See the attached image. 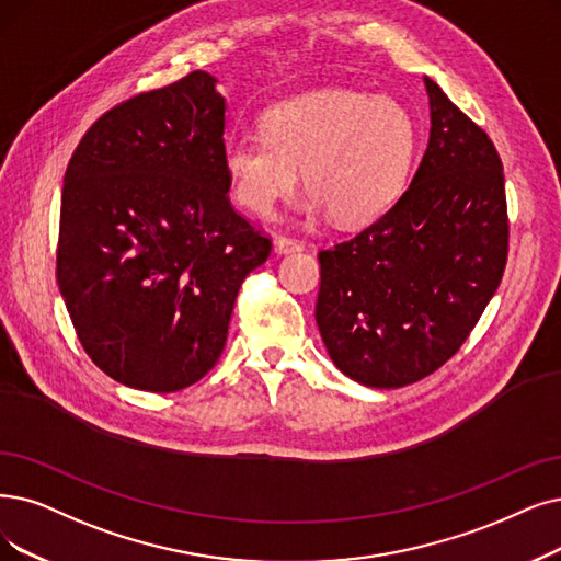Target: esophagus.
<instances>
[{"mask_svg":"<svg viewBox=\"0 0 561 561\" xmlns=\"http://www.w3.org/2000/svg\"><path fill=\"white\" fill-rule=\"evenodd\" d=\"M276 251H278L280 255H293V253L304 251V243H301L299 239H295V237L280 234V237H276Z\"/></svg>","mask_w":561,"mask_h":561,"instance_id":"1","label":"esophagus"}]
</instances>
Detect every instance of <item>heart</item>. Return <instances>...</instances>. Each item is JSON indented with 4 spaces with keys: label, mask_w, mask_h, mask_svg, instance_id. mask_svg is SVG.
I'll return each mask as SVG.
<instances>
[{
    "label": "heart",
    "mask_w": 561,
    "mask_h": 561,
    "mask_svg": "<svg viewBox=\"0 0 561 561\" xmlns=\"http://www.w3.org/2000/svg\"><path fill=\"white\" fill-rule=\"evenodd\" d=\"M414 151L416 126L400 103L322 89L274 105L264 133H230L220 161L237 203L253 214L272 211L304 168L306 211L327 207L341 222H366L405 188Z\"/></svg>",
    "instance_id": "b5f03b06"
}]
</instances>
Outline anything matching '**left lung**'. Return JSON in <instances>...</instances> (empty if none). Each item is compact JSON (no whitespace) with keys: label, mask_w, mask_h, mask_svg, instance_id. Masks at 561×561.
I'll list each match as a JSON object with an SVG mask.
<instances>
[{"label":"left lung","mask_w":561,"mask_h":561,"mask_svg":"<svg viewBox=\"0 0 561 561\" xmlns=\"http://www.w3.org/2000/svg\"><path fill=\"white\" fill-rule=\"evenodd\" d=\"M431 140L408 191L322 249L316 320L333 364L375 389L428 377L460 350L502 283L508 214L488 133L425 78Z\"/></svg>","instance_id":"obj_1"}]
</instances>
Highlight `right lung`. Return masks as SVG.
<instances>
[{
    "label": "right lung",
    "instance_id": "1",
    "mask_svg": "<svg viewBox=\"0 0 561 561\" xmlns=\"http://www.w3.org/2000/svg\"><path fill=\"white\" fill-rule=\"evenodd\" d=\"M222 130L216 78L193 71L107 110L66 168L57 285L87 356L126 387L203 379L243 278L272 253L230 203Z\"/></svg>",
    "mask_w": 561,
    "mask_h": 561
}]
</instances>
